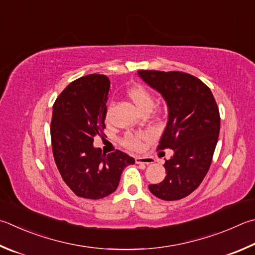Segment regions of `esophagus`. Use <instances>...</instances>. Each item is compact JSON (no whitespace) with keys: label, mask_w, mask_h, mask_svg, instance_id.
I'll use <instances>...</instances> for the list:
<instances>
[{"label":"esophagus","mask_w":255,"mask_h":255,"mask_svg":"<svg viewBox=\"0 0 255 255\" xmlns=\"http://www.w3.org/2000/svg\"><path fill=\"white\" fill-rule=\"evenodd\" d=\"M135 161H136V164H146V165H148V164L154 163V159H152L151 157H140V156H138L135 158Z\"/></svg>","instance_id":"34e87169"}]
</instances>
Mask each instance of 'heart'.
<instances>
[{"label": "heart", "mask_w": 255, "mask_h": 255, "mask_svg": "<svg viewBox=\"0 0 255 255\" xmlns=\"http://www.w3.org/2000/svg\"><path fill=\"white\" fill-rule=\"evenodd\" d=\"M129 97L133 105L136 106L137 109L141 114H149L154 109L156 101L154 96L148 91L145 87L142 86H135L129 88L127 91ZM106 117H109V109L107 110ZM145 139V133L142 132H127L123 137L122 142L123 145L130 150H139L142 147V140Z\"/></svg>", "instance_id": "b5f03b06"}]
</instances>
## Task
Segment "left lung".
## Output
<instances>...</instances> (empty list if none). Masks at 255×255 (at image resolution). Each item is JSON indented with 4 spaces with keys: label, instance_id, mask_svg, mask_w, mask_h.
Listing matches in <instances>:
<instances>
[{
    "label": "left lung",
    "instance_id": "obj_1",
    "mask_svg": "<svg viewBox=\"0 0 255 255\" xmlns=\"http://www.w3.org/2000/svg\"><path fill=\"white\" fill-rule=\"evenodd\" d=\"M138 75L168 107L157 149L174 151L165 161L164 180L149 185V191L160 200L177 201L195 191L210 169L220 133L219 107L210 88L186 72L139 70Z\"/></svg>",
    "mask_w": 255,
    "mask_h": 255
}]
</instances>
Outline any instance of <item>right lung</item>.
I'll return each instance as SVG.
<instances>
[{
    "label": "right lung",
    "instance_id": "right-lung-1",
    "mask_svg": "<svg viewBox=\"0 0 255 255\" xmlns=\"http://www.w3.org/2000/svg\"><path fill=\"white\" fill-rule=\"evenodd\" d=\"M108 77L89 75L72 81L55 100L51 120V142L60 174L77 196L99 200L114 193L120 176L135 159L116 150L105 154L94 147L104 136L107 114Z\"/></svg>",
    "mask_w": 255,
    "mask_h": 255
}]
</instances>
